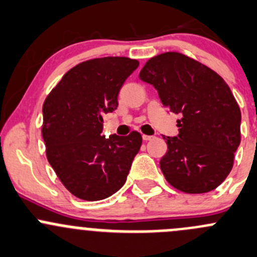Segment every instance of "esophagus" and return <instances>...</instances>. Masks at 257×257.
I'll use <instances>...</instances> for the list:
<instances>
[{"label": "esophagus", "instance_id": "1", "mask_svg": "<svg viewBox=\"0 0 257 257\" xmlns=\"http://www.w3.org/2000/svg\"><path fill=\"white\" fill-rule=\"evenodd\" d=\"M142 139H144V141H150V140L154 139V136H149V135H142Z\"/></svg>", "mask_w": 257, "mask_h": 257}]
</instances>
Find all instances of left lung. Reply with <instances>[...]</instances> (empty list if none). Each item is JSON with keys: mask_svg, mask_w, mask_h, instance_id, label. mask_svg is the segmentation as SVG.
<instances>
[{"mask_svg": "<svg viewBox=\"0 0 257 257\" xmlns=\"http://www.w3.org/2000/svg\"><path fill=\"white\" fill-rule=\"evenodd\" d=\"M140 80L157 90L176 115L179 135L164 136L160 161L165 179L186 194L212 191L230 174L241 141V112L227 83L215 71L179 52L150 58Z\"/></svg>", "mask_w": 257, "mask_h": 257, "instance_id": "8db88e82", "label": "left lung"}]
</instances>
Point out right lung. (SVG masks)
Here are the masks:
<instances>
[{"label": "right lung", "instance_id": "1", "mask_svg": "<svg viewBox=\"0 0 257 257\" xmlns=\"http://www.w3.org/2000/svg\"><path fill=\"white\" fill-rule=\"evenodd\" d=\"M139 67L128 57L85 61L63 75L43 102L46 156L63 186L81 200L98 201L126 182L141 135L102 136L105 113L117 108L126 78Z\"/></svg>", "mask_w": 257, "mask_h": 257}]
</instances>
